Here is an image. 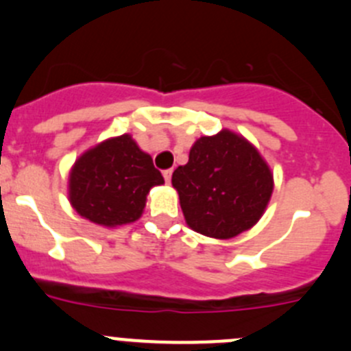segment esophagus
Instances as JSON below:
<instances>
[{"instance_id":"obj_1","label":"esophagus","mask_w":351,"mask_h":351,"mask_svg":"<svg viewBox=\"0 0 351 351\" xmlns=\"http://www.w3.org/2000/svg\"><path fill=\"white\" fill-rule=\"evenodd\" d=\"M162 176H164L165 182L171 184V179H172V169H167V171H164V172H162Z\"/></svg>"}]
</instances>
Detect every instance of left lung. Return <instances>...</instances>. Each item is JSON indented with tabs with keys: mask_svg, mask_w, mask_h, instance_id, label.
<instances>
[{
	"mask_svg": "<svg viewBox=\"0 0 351 351\" xmlns=\"http://www.w3.org/2000/svg\"><path fill=\"white\" fill-rule=\"evenodd\" d=\"M187 226L218 240H230L256 225L274 191L265 158L245 136L221 130L201 136L189 162L172 174Z\"/></svg>",
	"mask_w": 351,
	"mask_h": 351,
	"instance_id": "8db88e82",
	"label": "left lung"
}]
</instances>
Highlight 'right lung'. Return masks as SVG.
Here are the masks:
<instances>
[{
  "mask_svg": "<svg viewBox=\"0 0 351 351\" xmlns=\"http://www.w3.org/2000/svg\"><path fill=\"white\" fill-rule=\"evenodd\" d=\"M154 167L132 135L113 136L86 150L69 172V201L82 218L99 226L135 223L147 204V194L162 186Z\"/></svg>",
  "mask_w": 351,
  "mask_h": 351,
  "instance_id": "obj_1",
  "label": "right lung"
}]
</instances>
